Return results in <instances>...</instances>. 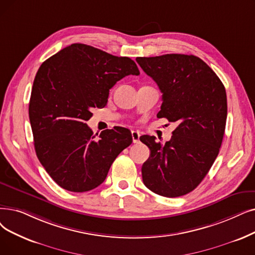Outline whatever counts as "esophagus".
Wrapping results in <instances>:
<instances>
[{
  "label": "esophagus",
  "mask_w": 255,
  "mask_h": 255,
  "mask_svg": "<svg viewBox=\"0 0 255 255\" xmlns=\"http://www.w3.org/2000/svg\"><path fill=\"white\" fill-rule=\"evenodd\" d=\"M131 135H132V140H133L134 143H139V136H140V134H139L138 131L132 130L131 131Z\"/></svg>",
  "instance_id": "obj_1"
}]
</instances>
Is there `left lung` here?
I'll list each match as a JSON object with an SVG mask.
<instances>
[{
    "mask_svg": "<svg viewBox=\"0 0 255 255\" xmlns=\"http://www.w3.org/2000/svg\"><path fill=\"white\" fill-rule=\"evenodd\" d=\"M136 62L162 93L157 118L177 123L164 145L155 141V136L139 137L151 151L141 167L143 184L163 197L189 194L203 180L222 145L227 118L225 87L194 55L137 57Z\"/></svg>",
    "mask_w": 255,
    "mask_h": 255,
    "instance_id": "left-lung-1",
    "label": "left lung"
}]
</instances>
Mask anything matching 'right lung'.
Instances as JSON below:
<instances>
[{
	"mask_svg": "<svg viewBox=\"0 0 255 255\" xmlns=\"http://www.w3.org/2000/svg\"><path fill=\"white\" fill-rule=\"evenodd\" d=\"M128 75H139L133 60L83 43H73L40 65L29 119L37 157L62 189H96L118 155L131 145L127 128L117 126L98 135L85 123L93 116L91 109L103 108L110 88Z\"/></svg>",
	"mask_w": 255,
	"mask_h": 255,
	"instance_id": "1",
	"label": "right lung"
}]
</instances>
